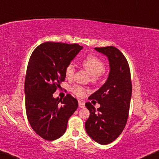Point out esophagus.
<instances>
[{
	"mask_svg": "<svg viewBox=\"0 0 159 159\" xmlns=\"http://www.w3.org/2000/svg\"><path fill=\"white\" fill-rule=\"evenodd\" d=\"M78 103H79V107L80 108H84V106H85V103H84V102L82 101H79Z\"/></svg>",
	"mask_w": 159,
	"mask_h": 159,
	"instance_id": "esophagus-1",
	"label": "esophagus"
}]
</instances>
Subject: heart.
I'll return each instance as SVG.
<instances>
[{"mask_svg":"<svg viewBox=\"0 0 159 159\" xmlns=\"http://www.w3.org/2000/svg\"><path fill=\"white\" fill-rule=\"evenodd\" d=\"M82 66L91 75V82L95 83L101 80L105 69V64L97 56L90 55L86 57L82 62ZM75 75V66L72 64H69L65 68V76L67 79H71ZM71 92L77 96L82 98L85 93V89L80 85H74L71 88Z\"/></svg>","mask_w":159,"mask_h":159,"instance_id":"obj_1","label":"heart"}]
</instances>
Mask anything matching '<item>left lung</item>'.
<instances>
[{"label": "left lung", "mask_w": 159, "mask_h": 159, "mask_svg": "<svg viewBox=\"0 0 159 159\" xmlns=\"http://www.w3.org/2000/svg\"><path fill=\"white\" fill-rule=\"evenodd\" d=\"M95 49L108 57L110 72L103 85L88 98L97 101L100 108L95 109L90 102L85 103L90 111L85 130L95 142L107 145L120 135L127 124L132 89L131 74L125 56L116 48Z\"/></svg>", "instance_id": "left-lung-1"}]
</instances>
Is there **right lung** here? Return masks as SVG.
<instances>
[{"label": "right lung", "mask_w": 159, "mask_h": 159, "mask_svg": "<svg viewBox=\"0 0 159 159\" xmlns=\"http://www.w3.org/2000/svg\"><path fill=\"white\" fill-rule=\"evenodd\" d=\"M82 48L77 43L45 42L30 56L25 82L26 113L32 129L44 140L61 137L78 107L71 95L59 99L53 94L64 81L66 66Z\"/></svg>", "instance_id": "right-lung-1"}]
</instances>
